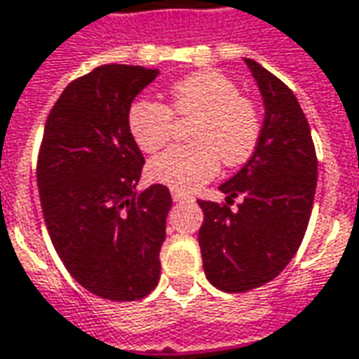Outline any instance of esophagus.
Wrapping results in <instances>:
<instances>
[{
  "instance_id": "34e87169",
  "label": "esophagus",
  "mask_w": 359,
  "mask_h": 359,
  "mask_svg": "<svg viewBox=\"0 0 359 359\" xmlns=\"http://www.w3.org/2000/svg\"><path fill=\"white\" fill-rule=\"evenodd\" d=\"M170 194H172V200H175V202H187V200L192 202V196H187V194H182L179 190H172Z\"/></svg>"
}]
</instances>
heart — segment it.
I'll list each match as a JSON object with an SVG mask.
<instances>
[{
    "mask_svg": "<svg viewBox=\"0 0 359 359\" xmlns=\"http://www.w3.org/2000/svg\"><path fill=\"white\" fill-rule=\"evenodd\" d=\"M169 104L137 100L129 108V131L141 151L155 153L175 133V119H196L190 143L167 149L149 163L151 179L179 192L210 180L220 167H240L255 153L262 116L255 102L218 70H200L170 84Z\"/></svg>",
    "mask_w": 359,
    "mask_h": 359,
    "instance_id": "obj_1",
    "label": "heart"
}]
</instances>
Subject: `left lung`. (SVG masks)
Segmentation results:
<instances>
[{"label":"left lung","instance_id":"left-lung-1","mask_svg":"<svg viewBox=\"0 0 359 359\" xmlns=\"http://www.w3.org/2000/svg\"><path fill=\"white\" fill-rule=\"evenodd\" d=\"M265 104L251 159L220 187L226 204L198 200V243L206 279L224 292L273 281L301 245L313 212L318 161L313 135L291 88L245 58ZM243 196L233 211V198Z\"/></svg>","mask_w":359,"mask_h":359}]
</instances>
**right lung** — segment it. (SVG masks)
Segmentation results:
<instances>
[{
  "instance_id": "right-lung-1",
  "label": "right lung",
  "mask_w": 359,
  "mask_h": 359,
  "mask_svg": "<svg viewBox=\"0 0 359 359\" xmlns=\"http://www.w3.org/2000/svg\"><path fill=\"white\" fill-rule=\"evenodd\" d=\"M157 68L104 65L70 82L45 123L36 184L46 230L68 273L108 301H137L159 283L172 198L137 192L145 159L129 131L133 97Z\"/></svg>"
}]
</instances>
